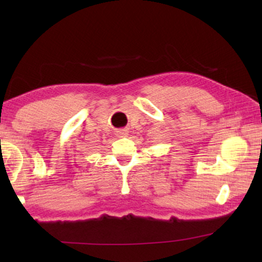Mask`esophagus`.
<instances>
[{"mask_svg": "<svg viewBox=\"0 0 262 262\" xmlns=\"http://www.w3.org/2000/svg\"><path fill=\"white\" fill-rule=\"evenodd\" d=\"M126 135H127L126 130H120V131H119V136H120V137H124V136H126Z\"/></svg>", "mask_w": 262, "mask_h": 262, "instance_id": "esophagus-1", "label": "esophagus"}]
</instances>
